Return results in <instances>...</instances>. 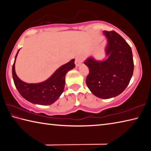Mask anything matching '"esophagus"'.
Segmentation results:
<instances>
[{
	"label": "esophagus",
	"instance_id": "1",
	"mask_svg": "<svg viewBox=\"0 0 151 151\" xmlns=\"http://www.w3.org/2000/svg\"><path fill=\"white\" fill-rule=\"evenodd\" d=\"M82 61H83V58H82L81 56H78V57L75 58V65L76 67L81 65Z\"/></svg>",
	"mask_w": 151,
	"mask_h": 151
}]
</instances>
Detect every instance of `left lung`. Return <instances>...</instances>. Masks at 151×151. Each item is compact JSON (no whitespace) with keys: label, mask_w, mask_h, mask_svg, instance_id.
I'll list each match as a JSON object with an SVG mask.
<instances>
[{"label":"left lung","mask_w":151,"mask_h":151,"mask_svg":"<svg viewBox=\"0 0 151 151\" xmlns=\"http://www.w3.org/2000/svg\"><path fill=\"white\" fill-rule=\"evenodd\" d=\"M107 40L106 58L97 60L93 57L84 62L89 68L86 79L94 95L108 99L119 95L129 84L134 70L131 48L115 31H103Z\"/></svg>","instance_id":"obj_1"}]
</instances>
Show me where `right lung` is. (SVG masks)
Here are the masks:
<instances>
[{"label": "right lung", "mask_w": 151, "mask_h": 151, "mask_svg": "<svg viewBox=\"0 0 151 151\" xmlns=\"http://www.w3.org/2000/svg\"><path fill=\"white\" fill-rule=\"evenodd\" d=\"M19 50L15 56L12 70V78L18 91L24 99L32 104L40 105L53 104L58 100L65 88L66 73L75 67V59L60 66L46 81L39 83H27L20 80L15 72V61Z\"/></svg>", "instance_id": "right-lung-1"}]
</instances>
